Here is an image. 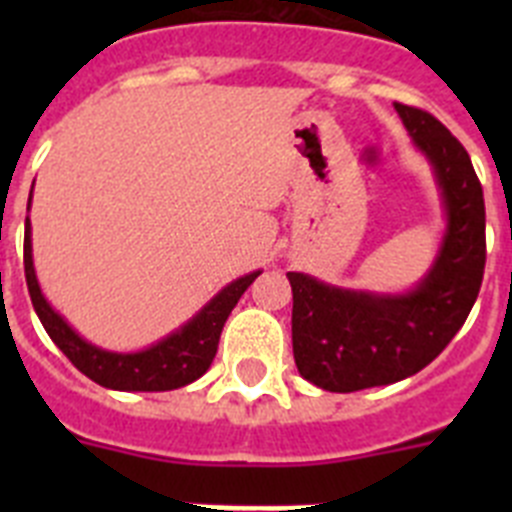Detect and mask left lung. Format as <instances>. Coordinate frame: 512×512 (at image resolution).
<instances>
[{"instance_id": "left-lung-1", "label": "left lung", "mask_w": 512, "mask_h": 512, "mask_svg": "<svg viewBox=\"0 0 512 512\" xmlns=\"http://www.w3.org/2000/svg\"><path fill=\"white\" fill-rule=\"evenodd\" d=\"M436 179L443 235L436 259L405 292H369L289 271L297 372L320 390L400 382L431 364L467 320L485 274V197L472 158L441 122L395 104Z\"/></svg>"}]
</instances>
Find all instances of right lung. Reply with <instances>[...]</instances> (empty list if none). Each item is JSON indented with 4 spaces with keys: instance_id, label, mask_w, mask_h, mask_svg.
<instances>
[{
    "instance_id": "1",
    "label": "right lung",
    "mask_w": 512,
    "mask_h": 512,
    "mask_svg": "<svg viewBox=\"0 0 512 512\" xmlns=\"http://www.w3.org/2000/svg\"><path fill=\"white\" fill-rule=\"evenodd\" d=\"M30 202H33V189H30ZM259 274L261 269H256L225 284L207 305L200 307V312H194L187 323L171 330L161 341L140 351H107L79 336L69 320L45 300L33 264V225H30V217L25 220V279L40 323L51 341L66 354V359L81 374H87L92 382L102 384L107 390L166 392L179 390L184 384L200 379L215 359L217 341H220L230 310L238 305L243 292Z\"/></svg>"
}]
</instances>
